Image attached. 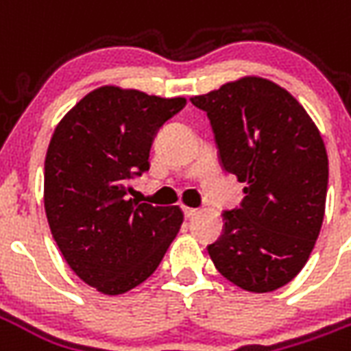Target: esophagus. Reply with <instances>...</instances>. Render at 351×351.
Listing matches in <instances>:
<instances>
[{"label":"esophagus","instance_id":"esophagus-1","mask_svg":"<svg viewBox=\"0 0 351 351\" xmlns=\"http://www.w3.org/2000/svg\"><path fill=\"white\" fill-rule=\"evenodd\" d=\"M184 210V216H186V218H193V216H197V208H191V206H184L182 208Z\"/></svg>","mask_w":351,"mask_h":351}]
</instances>
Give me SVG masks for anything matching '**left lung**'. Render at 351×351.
Segmentation results:
<instances>
[{
    "instance_id": "8db88e82",
    "label": "left lung",
    "mask_w": 351,
    "mask_h": 351,
    "mask_svg": "<svg viewBox=\"0 0 351 351\" xmlns=\"http://www.w3.org/2000/svg\"><path fill=\"white\" fill-rule=\"evenodd\" d=\"M213 125L226 173L246 184L239 208L223 210L218 241L206 246L235 286L267 293L286 286L322 229L329 161L316 123L291 93L259 77L191 97Z\"/></svg>"
}]
</instances>
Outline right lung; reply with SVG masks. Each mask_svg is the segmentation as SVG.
Instances as JSON below:
<instances>
[{"instance_id": "1", "label": "right lung", "mask_w": 351, "mask_h": 351, "mask_svg": "<svg viewBox=\"0 0 351 351\" xmlns=\"http://www.w3.org/2000/svg\"><path fill=\"white\" fill-rule=\"evenodd\" d=\"M184 97L103 86L58 123L45 158V213L67 265L88 286L120 295L143 284L182 226L178 206L128 199L150 169L154 137Z\"/></svg>"}]
</instances>
